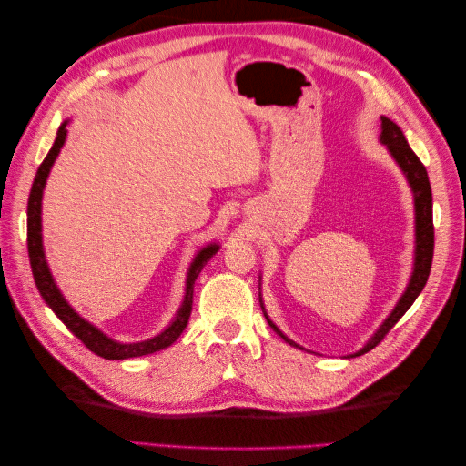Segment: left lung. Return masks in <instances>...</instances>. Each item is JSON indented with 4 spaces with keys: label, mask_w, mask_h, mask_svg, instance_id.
<instances>
[{
    "label": "left lung",
    "mask_w": 466,
    "mask_h": 466,
    "mask_svg": "<svg viewBox=\"0 0 466 466\" xmlns=\"http://www.w3.org/2000/svg\"><path fill=\"white\" fill-rule=\"evenodd\" d=\"M380 140H382V144H386V147H389V152L392 154L394 160L399 162L400 170L407 174V180L414 192V212H417V252H414V272L410 276L407 292L402 294L399 304L394 306V310L390 312L389 319L382 322L380 329L376 330V334L369 340V344H366L360 352H356V356L369 352L374 349L376 344H380V340L390 332L392 326L402 319L404 312H407L412 306V302L417 300V296L422 292L424 284H427V280H429L431 266H432V252H434L432 192H431L427 167L422 166L419 156L410 150L407 137H404V134L400 132V127L394 122H390L389 117H382ZM266 320H268V324L282 336L286 342L292 346H299V344H294L290 339H286V336L270 322L268 316H266Z\"/></svg>",
    "instance_id": "8db88e82"
}]
</instances>
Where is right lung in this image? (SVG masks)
<instances>
[{
	"label": "right lung",
	"mask_w": 466,
	"mask_h": 466,
	"mask_svg": "<svg viewBox=\"0 0 466 466\" xmlns=\"http://www.w3.org/2000/svg\"><path fill=\"white\" fill-rule=\"evenodd\" d=\"M66 126H67V122L59 126L52 150L47 152L44 162L39 164L37 174L34 177V184H32V192H29V200H27V252H29V264H32V272H34V280H35L37 290H39V294H42V299L46 300L49 309L56 312L57 319L67 326V330L74 336H77V339H80L94 354L102 356V359L124 360V359H134V356H144V354H152V352H157L162 349H167V346L176 342L177 336L184 332L187 320H190L192 300H194V282L198 279V274L202 272L204 264L218 252V244L206 246V248L198 252V256L190 266V272H187L186 296H184L182 309L176 314L174 322L167 326L162 334H157V336H154V339L144 340V342L122 344V342L107 339V336L97 330L96 326L86 322L80 314H76L72 310V306L64 300V296L59 294L57 286H56L52 274H49L47 264H46L44 246H42V194H44L47 174H49V170H52V164L56 162V157L66 142V134H67Z\"/></svg>",
	"instance_id": "right-lung-1"
}]
</instances>
